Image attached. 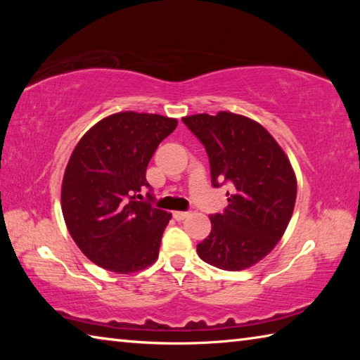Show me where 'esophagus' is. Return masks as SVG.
Instances as JSON below:
<instances>
[{"instance_id":"1","label":"esophagus","mask_w":360,"mask_h":360,"mask_svg":"<svg viewBox=\"0 0 360 360\" xmlns=\"http://www.w3.org/2000/svg\"><path fill=\"white\" fill-rule=\"evenodd\" d=\"M187 216H188V212H186V211H174L173 212V217L176 219V221H184Z\"/></svg>"}]
</instances>
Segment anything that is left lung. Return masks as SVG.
Listing matches in <instances>:
<instances>
[{
    "mask_svg": "<svg viewBox=\"0 0 360 360\" xmlns=\"http://www.w3.org/2000/svg\"><path fill=\"white\" fill-rule=\"evenodd\" d=\"M210 157L211 184L229 181L224 214L210 217L200 259L240 271L260 262L283 238L294 212L297 176L281 146L259 122L230 111L182 117Z\"/></svg>",
    "mask_w": 360,
    "mask_h": 360,
    "instance_id": "8db88e82",
    "label": "left lung"
}]
</instances>
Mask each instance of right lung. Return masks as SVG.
Instances as JSON below:
<instances>
[{
  "label": "right lung",
  "mask_w": 360,
  "mask_h": 360,
  "mask_svg": "<svg viewBox=\"0 0 360 360\" xmlns=\"http://www.w3.org/2000/svg\"><path fill=\"white\" fill-rule=\"evenodd\" d=\"M176 125L160 114L115 112L72 150L62 181L63 219L85 257L105 270L130 275L158 259L172 212L136 202V193L149 186L148 163Z\"/></svg>",
  "instance_id": "add662e5"
}]
</instances>
